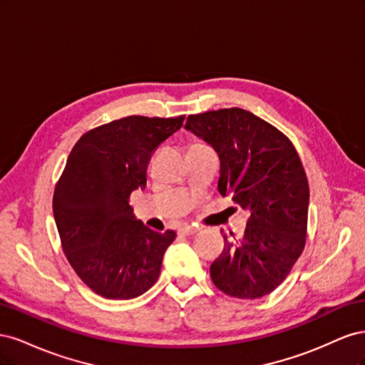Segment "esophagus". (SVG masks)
I'll return each instance as SVG.
<instances>
[{"mask_svg": "<svg viewBox=\"0 0 365 365\" xmlns=\"http://www.w3.org/2000/svg\"><path fill=\"white\" fill-rule=\"evenodd\" d=\"M196 231H197V228L193 227V225H182V227L178 230V233L182 235V236H192V235L196 233Z\"/></svg>", "mask_w": 365, "mask_h": 365, "instance_id": "obj_1", "label": "esophagus"}]
</instances>
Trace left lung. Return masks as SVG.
I'll return each instance as SVG.
<instances>
[{
  "label": "left lung",
  "instance_id": "left-lung-1",
  "mask_svg": "<svg viewBox=\"0 0 365 365\" xmlns=\"http://www.w3.org/2000/svg\"><path fill=\"white\" fill-rule=\"evenodd\" d=\"M185 129L219 155V193L250 212L244 237L224 235V251L210 267L215 286L251 300L272 292L306 244L309 184L294 145L242 108L189 115Z\"/></svg>",
  "mask_w": 365,
  "mask_h": 365
}]
</instances>
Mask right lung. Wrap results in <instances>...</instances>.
Segmentation results:
<instances>
[{"label":"right lung","mask_w":365,"mask_h":365,"mask_svg":"<svg viewBox=\"0 0 365 365\" xmlns=\"http://www.w3.org/2000/svg\"><path fill=\"white\" fill-rule=\"evenodd\" d=\"M182 121L184 115H129L88 130L70 152L53 215L65 257L98 295L129 300L158 280L176 233H157L137 220L129 196L145 189L152 152Z\"/></svg>","instance_id":"add662e5"}]
</instances>
